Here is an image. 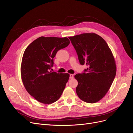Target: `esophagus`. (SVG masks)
Instances as JSON below:
<instances>
[{
	"label": "esophagus",
	"instance_id": "1",
	"mask_svg": "<svg viewBox=\"0 0 133 133\" xmlns=\"http://www.w3.org/2000/svg\"><path fill=\"white\" fill-rule=\"evenodd\" d=\"M74 78V75L73 74H70V78Z\"/></svg>",
	"mask_w": 133,
	"mask_h": 133
}]
</instances>
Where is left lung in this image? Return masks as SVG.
<instances>
[{
  "label": "left lung",
  "instance_id": "obj_1",
  "mask_svg": "<svg viewBox=\"0 0 133 133\" xmlns=\"http://www.w3.org/2000/svg\"><path fill=\"white\" fill-rule=\"evenodd\" d=\"M81 65L88 66L84 72L75 75L79 98L85 102L96 103L109 90L115 78L116 66L106 42L94 33L69 37Z\"/></svg>",
  "mask_w": 133,
  "mask_h": 133
}]
</instances>
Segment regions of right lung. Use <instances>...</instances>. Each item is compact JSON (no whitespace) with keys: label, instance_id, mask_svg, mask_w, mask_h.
<instances>
[{"label":"right lung","instance_id":"obj_1","mask_svg":"<svg viewBox=\"0 0 133 133\" xmlns=\"http://www.w3.org/2000/svg\"><path fill=\"white\" fill-rule=\"evenodd\" d=\"M69 44L66 37L42 36L25 49L21 64L22 79L27 91L38 102L51 104L62 95L70 75L50 70L56 53Z\"/></svg>","mask_w":133,"mask_h":133}]
</instances>
